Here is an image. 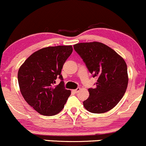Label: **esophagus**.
<instances>
[{
	"label": "esophagus",
	"instance_id": "esophagus-1",
	"mask_svg": "<svg viewBox=\"0 0 146 146\" xmlns=\"http://www.w3.org/2000/svg\"><path fill=\"white\" fill-rule=\"evenodd\" d=\"M80 89H81V88H77L75 89V90H73V92H74L75 93H77V92L80 90Z\"/></svg>",
	"mask_w": 146,
	"mask_h": 146
}]
</instances>
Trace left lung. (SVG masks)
<instances>
[{
  "label": "left lung",
  "instance_id": "1",
  "mask_svg": "<svg viewBox=\"0 0 146 146\" xmlns=\"http://www.w3.org/2000/svg\"><path fill=\"white\" fill-rule=\"evenodd\" d=\"M93 77L98 79L95 88H89V97L84 102L86 110L103 113L115 107L123 98L128 85L125 61L113 49L98 42L74 45Z\"/></svg>",
  "mask_w": 146,
  "mask_h": 146
}]
</instances>
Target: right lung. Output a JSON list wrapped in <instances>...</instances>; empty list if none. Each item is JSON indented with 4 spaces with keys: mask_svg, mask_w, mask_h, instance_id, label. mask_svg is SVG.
<instances>
[{
    "mask_svg": "<svg viewBox=\"0 0 146 146\" xmlns=\"http://www.w3.org/2000/svg\"><path fill=\"white\" fill-rule=\"evenodd\" d=\"M72 51V45L42 48L31 54L19 67L18 82L21 95L39 113L46 116L58 113L71 95L64 87L60 73ZM57 76L62 81L55 86Z\"/></svg>",
    "mask_w": 146,
    "mask_h": 146,
    "instance_id": "1",
    "label": "right lung"
}]
</instances>
